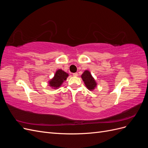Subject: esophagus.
Listing matches in <instances>:
<instances>
[{
    "label": "esophagus",
    "instance_id": "34e87169",
    "mask_svg": "<svg viewBox=\"0 0 148 148\" xmlns=\"http://www.w3.org/2000/svg\"><path fill=\"white\" fill-rule=\"evenodd\" d=\"M73 77H77V76H78V73H73Z\"/></svg>",
    "mask_w": 148,
    "mask_h": 148
}]
</instances>
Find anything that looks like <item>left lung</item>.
I'll return each instance as SVG.
<instances>
[{"label":"left lung","mask_w":148,"mask_h":148,"mask_svg":"<svg viewBox=\"0 0 148 148\" xmlns=\"http://www.w3.org/2000/svg\"><path fill=\"white\" fill-rule=\"evenodd\" d=\"M81 77L85 86H86L89 91H92L95 89L97 86V83L95 81V78L92 77L90 71L88 70H85Z\"/></svg>","instance_id":"8db88e82"}]
</instances>
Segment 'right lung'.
<instances>
[{
  "label": "right lung",
  "mask_w": 148,
  "mask_h": 148,
  "mask_svg": "<svg viewBox=\"0 0 148 148\" xmlns=\"http://www.w3.org/2000/svg\"><path fill=\"white\" fill-rule=\"evenodd\" d=\"M68 77L69 74L65 72L64 70L62 69L57 70L56 71L54 77L49 81V86L55 89L59 88Z\"/></svg>",
  "instance_id": "add662e5"
}]
</instances>
